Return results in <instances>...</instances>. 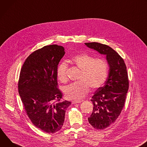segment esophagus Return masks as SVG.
I'll use <instances>...</instances> for the list:
<instances>
[{"label":"esophagus","mask_w":147,"mask_h":147,"mask_svg":"<svg viewBox=\"0 0 147 147\" xmlns=\"http://www.w3.org/2000/svg\"><path fill=\"white\" fill-rule=\"evenodd\" d=\"M81 103V101H75V100H74V101L72 102V104H76V103Z\"/></svg>","instance_id":"obj_1"}]
</instances>
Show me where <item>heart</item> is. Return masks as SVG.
I'll return each instance as SVG.
<instances>
[{
  "instance_id": "obj_1",
  "label": "heart",
  "mask_w": 147,
  "mask_h": 147,
  "mask_svg": "<svg viewBox=\"0 0 147 147\" xmlns=\"http://www.w3.org/2000/svg\"><path fill=\"white\" fill-rule=\"evenodd\" d=\"M71 62L81 70L79 80L63 88L66 98L79 100L87 95L90 88H100L106 82L109 74V65L103 59L96 58L88 54H81L72 58ZM67 64L63 62L57 68V75L62 82L67 80Z\"/></svg>"
}]
</instances>
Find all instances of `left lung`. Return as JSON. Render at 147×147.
<instances>
[{"mask_svg":"<svg viewBox=\"0 0 147 147\" xmlns=\"http://www.w3.org/2000/svg\"><path fill=\"white\" fill-rule=\"evenodd\" d=\"M85 44L105 55L109 65L104 85L97 89L92 97L93 109L88 118L93 127L103 129L117 120L124 107L129 86L127 68L123 59L109 46L94 42Z\"/></svg>","mask_w":147,"mask_h":147,"instance_id":"left-lung-1","label":"left lung"}]
</instances>
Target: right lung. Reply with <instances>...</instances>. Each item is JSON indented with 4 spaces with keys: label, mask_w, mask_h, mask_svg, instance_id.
Wrapping results in <instances>:
<instances>
[{
    "label": "right lung",
    "mask_w": 147,
    "mask_h": 147,
    "mask_svg": "<svg viewBox=\"0 0 147 147\" xmlns=\"http://www.w3.org/2000/svg\"><path fill=\"white\" fill-rule=\"evenodd\" d=\"M60 45L44 46L31 53L23 65L18 89L24 109L32 123L47 133L62 128L66 109L71 102L61 101L57 69L65 55Z\"/></svg>",
    "instance_id": "1"
}]
</instances>
